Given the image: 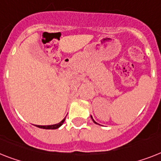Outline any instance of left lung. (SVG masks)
Returning a JSON list of instances; mask_svg holds the SVG:
<instances>
[{
  "label": "left lung",
  "instance_id": "obj_1",
  "mask_svg": "<svg viewBox=\"0 0 161 161\" xmlns=\"http://www.w3.org/2000/svg\"><path fill=\"white\" fill-rule=\"evenodd\" d=\"M92 121H94V123H96V124H97V122H96V121H94L93 119H92Z\"/></svg>",
  "mask_w": 161,
  "mask_h": 161
}]
</instances>
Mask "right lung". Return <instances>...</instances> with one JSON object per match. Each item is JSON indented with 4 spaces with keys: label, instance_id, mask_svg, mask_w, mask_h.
<instances>
[{
    "label": "right lung",
    "instance_id": "add662e5",
    "mask_svg": "<svg viewBox=\"0 0 161 161\" xmlns=\"http://www.w3.org/2000/svg\"><path fill=\"white\" fill-rule=\"evenodd\" d=\"M64 121H65V118L60 121L59 123L54 124V125H51V126H36L40 128H43V129H57V128H58L59 126H62L63 123L64 122Z\"/></svg>",
    "mask_w": 161,
    "mask_h": 161
}]
</instances>
